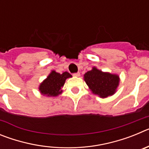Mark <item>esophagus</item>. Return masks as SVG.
Here are the masks:
<instances>
[{
    "label": "esophagus",
    "instance_id": "1",
    "mask_svg": "<svg viewBox=\"0 0 149 149\" xmlns=\"http://www.w3.org/2000/svg\"><path fill=\"white\" fill-rule=\"evenodd\" d=\"M80 74H80V72H77V73L73 74V75L75 76V77H79V76H80Z\"/></svg>",
    "mask_w": 149,
    "mask_h": 149
}]
</instances>
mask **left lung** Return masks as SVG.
Listing matches in <instances>:
<instances>
[{
    "instance_id": "left-lung-1",
    "label": "left lung",
    "mask_w": 149,
    "mask_h": 149,
    "mask_svg": "<svg viewBox=\"0 0 149 149\" xmlns=\"http://www.w3.org/2000/svg\"><path fill=\"white\" fill-rule=\"evenodd\" d=\"M84 81L94 94L101 98L113 95L119 85V78L116 74L102 72L93 68L84 74Z\"/></svg>"
}]
</instances>
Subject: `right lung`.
Segmentation results:
<instances>
[{
	"mask_svg": "<svg viewBox=\"0 0 149 149\" xmlns=\"http://www.w3.org/2000/svg\"><path fill=\"white\" fill-rule=\"evenodd\" d=\"M72 75L68 72H65L63 74L52 71L47 79H45L39 86L41 93L47 96H56L63 92L62 87L63 86L67 78L71 77Z\"/></svg>",
	"mask_w": 149,
	"mask_h": 149,
	"instance_id": "add662e5",
	"label": "right lung"
}]
</instances>
